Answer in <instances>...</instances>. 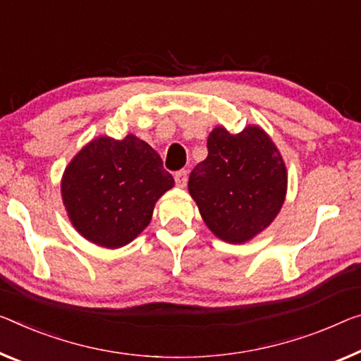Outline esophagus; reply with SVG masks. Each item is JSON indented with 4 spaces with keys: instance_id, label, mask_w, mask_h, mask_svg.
Listing matches in <instances>:
<instances>
[{
    "instance_id": "1",
    "label": "esophagus",
    "mask_w": 361,
    "mask_h": 361,
    "mask_svg": "<svg viewBox=\"0 0 361 361\" xmlns=\"http://www.w3.org/2000/svg\"><path fill=\"white\" fill-rule=\"evenodd\" d=\"M174 179H176V185H177V187L184 188V187L187 185V179H188L187 171H179V173H176Z\"/></svg>"
}]
</instances>
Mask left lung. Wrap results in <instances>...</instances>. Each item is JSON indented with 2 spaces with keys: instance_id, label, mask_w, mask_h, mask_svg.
<instances>
[{
  "instance_id": "left-lung-1",
  "label": "left lung",
  "mask_w": 361,
  "mask_h": 361,
  "mask_svg": "<svg viewBox=\"0 0 361 361\" xmlns=\"http://www.w3.org/2000/svg\"><path fill=\"white\" fill-rule=\"evenodd\" d=\"M208 157L188 177V192L216 237L243 243L264 231L281 212L287 171L279 149L258 126L240 134L212 130Z\"/></svg>"
}]
</instances>
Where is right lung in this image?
Masks as SVG:
<instances>
[{"instance_id":"obj_1","label":"right lung","mask_w":361,"mask_h":361,"mask_svg":"<svg viewBox=\"0 0 361 361\" xmlns=\"http://www.w3.org/2000/svg\"><path fill=\"white\" fill-rule=\"evenodd\" d=\"M174 179L159 154L135 135L98 137L75 154L61 180L72 226L99 247L119 248L152 221L154 203Z\"/></svg>"}]
</instances>
